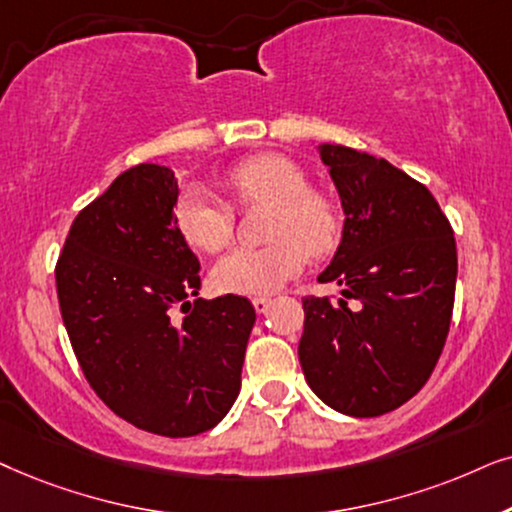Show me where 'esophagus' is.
Wrapping results in <instances>:
<instances>
[{
  "label": "esophagus",
  "mask_w": 512,
  "mask_h": 512,
  "mask_svg": "<svg viewBox=\"0 0 512 512\" xmlns=\"http://www.w3.org/2000/svg\"><path fill=\"white\" fill-rule=\"evenodd\" d=\"M252 306H255L257 313H267L271 306V297H255L252 299Z\"/></svg>",
  "instance_id": "1"
}]
</instances>
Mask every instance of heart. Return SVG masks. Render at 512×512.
I'll return each mask as SVG.
<instances>
[{"instance_id": "heart-1", "label": "heart", "mask_w": 512, "mask_h": 512, "mask_svg": "<svg viewBox=\"0 0 512 512\" xmlns=\"http://www.w3.org/2000/svg\"><path fill=\"white\" fill-rule=\"evenodd\" d=\"M227 182L243 203H267L269 217L262 248H238L213 267L217 290L231 295H269L283 288L306 264V250L323 255L335 245L339 215L323 196L313 194L309 177L281 154H257L229 170ZM173 222L194 248L220 252L234 234V210L213 189L187 182L175 196Z\"/></svg>"}]
</instances>
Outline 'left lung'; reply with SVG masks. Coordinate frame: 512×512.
Listing matches in <instances>:
<instances>
[{"label":"left lung","instance_id":"left-lung-1","mask_svg":"<svg viewBox=\"0 0 512 512\" xmlns=\"http://www.w3.org/2000/svg\"><path fill=\"white\" fill-rule=\"evenodd\" d=\"M344 210L342 241L320 283L342 297H304L299 363L311 391L349 417H379L421 391L445 346L456 243L433 194L386 159L318 145ZM346 298H358L351 310Z\"/></svg>","mask_w":512,"mask_h":512}]
</instances>
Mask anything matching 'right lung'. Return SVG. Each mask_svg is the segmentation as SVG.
<instances>
[{"label": "right lung", "mask_w": 512, "mask_h": 512, "mask_svg": "<svg viewBox=\"0 0 512 512\" xmlns=\"http://www.w3.org/2000/svg\"><path fill=\"white\" fill-rule=\"evenodd\" d=\"M177 192L168 166L121 173L74 217L56 285L72 349L102 403L142 431L189 438L220 424L238 398L257 316L238 295L191 302L201 264L173 222Z\"/></svg>", "instance_id": "add662e5"}]
</instances>
